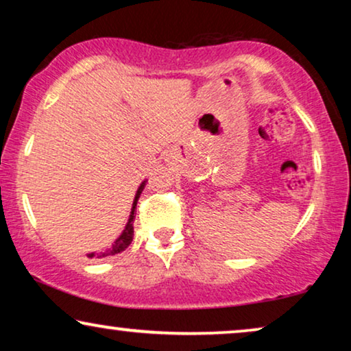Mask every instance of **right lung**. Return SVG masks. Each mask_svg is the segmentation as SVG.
Returning a JSON list of instances; mask_svg holds the SVG:
<instances>
[{"label": "right lung", "instance_id": "add662e5", "mask_svg": "<svg viewBox=\"0 0 351 351\" xmlns=\"http://www.w3.org/2000/svg\"><path fill=\"white\" fill-rule=\"evenodd\" d=\"M145 184H147V180H143L142 184H141V186H138V189H137V193H136V196H134L131 214H129V219H128L126 227H124L121 234H119V237H118L117 239H114V243L112 244V247H110L108 251H105V252H99V254L90 252V254H88L89 258H93V257H95V258H102V257H107V256H114V254L123 252L124 249H126V247L129 246V244L132 243V238H134V220H136V215H134V213H136L137 201H138V198H141V193L143 191V189H145Z\"/></svg>", "mask_w": 351, "mask_h": 351}]
</instances>
